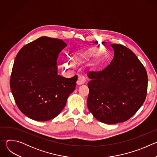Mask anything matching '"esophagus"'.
<instances>
[{"label": "esophagus", "mask_w": 157, "mask_h": 157, "mask_svg": "<svg viewBox=\"0 0 157 157\" xmlns=\"http://www.w3.org/2000/svg\"><path fill=\"white\" fill-rule=\"evenodd\" d=\"M84 82H85L84 79L83 78H82V77H80V76H79V77L78 78V80H77L76 83H77V84H78V85H81V84H84Z\"/></svg>", "instance_id": "34e87169"}]
</instances>
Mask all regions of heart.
I'll list each match as a JSON object with an SVG mask.
<instances>
[{
  "mask_svg": "<svg viewBox=\"0 0 157 157\" xmlns=\"http://www.w3.org/2000/svg\"><path fill=\"white\" fill-rule=\"evenodd\" d=\"M99 53V50L97 48H91L87 49L85 51L80 52L76 53L73 58V59L76 63H81L86 61L89 60L91 58L97 56ZM63 66L66 68H68L71 67L70 62H66L63 64Z\"/></svg>",
  "mask_w": 157,
  "mask_h": 157,
  "instance_id": "1",
  "label": "heart"
}]
</instances>
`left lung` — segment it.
I'll use <instances>...</instances> for the list:
<instances>
[{"instance_id": "1", "label": "left lung", "mask_w": 157, "mask_h": 157, "mask_svg": "<svg viewBox=\"0 0 157 157\" xmlns=\"http://www.w3.org/2000/svg\"><path fill=\"white\" fill-rule=\"evenodd\" d=\"M114 56L102 71L89 79L87 105L99 121L113 124L127 121L144 104L148 76L133 52L121 44H112Z\"/></svg>"}]
</instances>
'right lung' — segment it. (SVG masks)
<instances>
[{"mask_svg": "<svg viewBox=\"0 0 157 157\" xmlns=\"http://www.w3.org/2000/svg\"><path fill=\"white\" fill-rule=\"evenodd\" d=\"M67 46L62 40L41 36L22 47L10 79L11 91L22 113L36 121L56 117L76 87L77 75H57V59Z\"/></svg>", "mask_w": 157, "mask_h": 157, "instance_id": "add662e5", "label": "right lung"}]
</instances>
